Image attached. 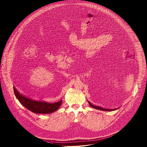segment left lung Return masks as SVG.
I'll return each mask as SVG.
<instances>
[{"label": "left lung", "mask_w": 147, "mask_h": 147, "mask_svg": "<svg viewBox=\"0 0 147 147\" xmlns=\"http://www.w3.org/2000/svg\"><path fill=\"white\" fill-rule=\"evenodd\" d=\"M88 103H89V105L90 106V107H91L92 108H94V109H98V110H102V111H114V110H116L118 109H119L120 107H118L117 109H105V108H102V107H100L99 106H94L93 105H92L89 101H88Z\"/></svg>", "instance_id": "1"}]
</instances>
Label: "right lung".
<instances>
[{"label": "right lung", "mask_w": 147, "mask_h": 147, "mask_svg": "<svg viewBox=\"0 0 147 147\" xmlns=\"http://www.w3.org/2000/svg\"><path fill=\"white\" fill-rule=\"evenodd\" d=\"M15 94L20 103L27 109L34 114H48L54 113L59 109L62 102L61 100L53 103L44 101L33 100L20 95L16 90H15Z\"/></svg>", "instance_id": "obj_1"}]
</instances>
